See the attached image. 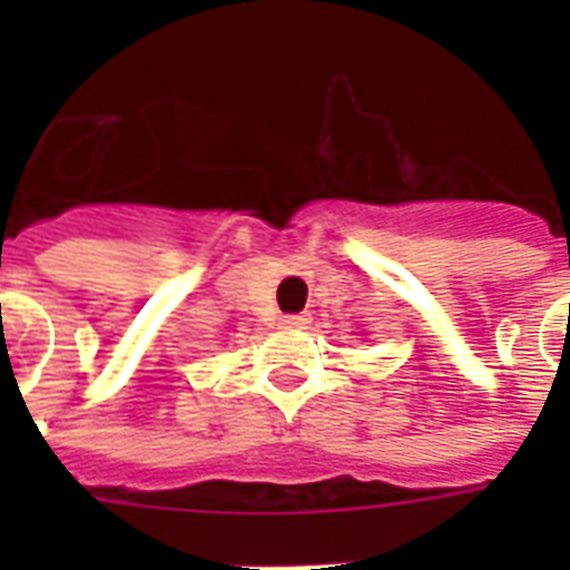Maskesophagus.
<instances>
[{
  "label": "esophagus",
  "mask_w": 570,
  "mask_h": 570,
  "mask_svg": "<svg viewBox=\"0 0 570 570\" xmlns=\"http://www.w3.org/2000/svg\"><path fill=\"white\" fill-rule=\"evenodd\" d=\"M311 325V316L307 313H289V316H281V328H307Z\"/></svg>",
  "instance_id": "1"
}]
</instances>
